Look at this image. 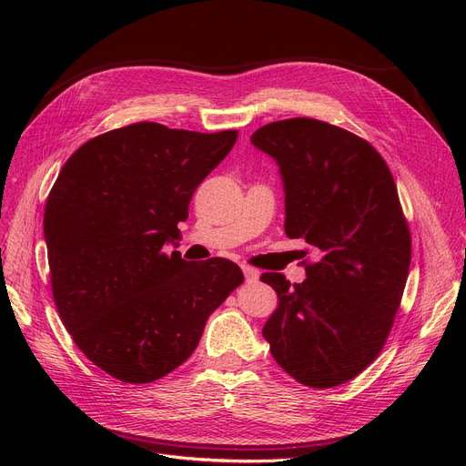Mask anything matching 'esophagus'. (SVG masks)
<instances>
[{
    "instance_id": "esophagus-1",
    "label": "esophagus",
    "mask_w": 466,
    "mask_h": 466,
    "mask_svg": "<svg viewBox=\"0 0 466 466\" xmlns=\"http://www.w3.org/2000/svg\"><path fill=\"white\" fill-rule=\"evenodd\" d=\"M241 272L246 276V281H257L258 279V270L251 266H241Z\"/></svg>"
}]
</instances>
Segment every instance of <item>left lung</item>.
I'll list each match as a JSON object with an SVG mask.
<instances>
[{
  "instance_id": "left-lung-1",
  "label": "left lung",
  "mask_w": 466,
  "mask_h": 466,
  "mask_svg": "<svg viewBox=\"0 0 466 466\" xmlns=\"http://www.w3.org/2000/svg\"><path fill=\"white\" fill-rule=\"evenodd\" d=\"M251 143L279 166L285 234L319 257L302 283L260 276L278 292L262 336L302 385L346 383L380 355L408 279L411 239L395 179L369 141L323 120L270 122Z\"/></svg>"
}]
</instances>
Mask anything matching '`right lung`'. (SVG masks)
Segmentation results:
<instances>
[{
  "mask_svg": "<svg viewBox=\"0 0 466 466\" xmlns=\"http://www.w3.org/2000/svg\"><path fill=\"white\" fill-rule=\"evenodd\" d=\"M238 139L137 122L73 153L46 198L53 297L77 348L125 383H151L198 346L208 317L241 285L227 258L164 253L192 194Z\"/></svg>",
  "mask_w": 466,
  "mask_h": 466,
  "instance_id": "obj_1",
  "label": "right lung"
}]
</instances>
